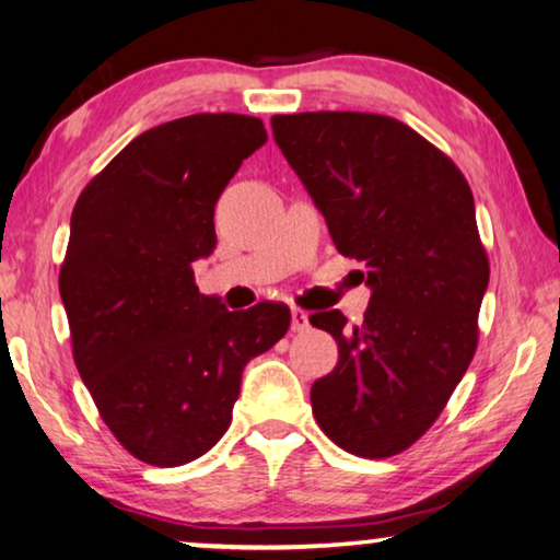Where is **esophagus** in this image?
<instances>
[{
  "label": "esophagus",
  "mask_w": 560,
  "mask_h": 560,
  "mask_svg": "<svg viewBox=\"0 0 560 560\" xmlns=\"http://www.w3.org/2000/svg\"><path fill=\"white\" fill-rule=\"evenodd\" d=\"M304 329H308V314L304 308L294 306L291 308V331H304Z\"/></svg>",
  "instance_id": "1"
}]
</instances>
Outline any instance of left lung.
Returning a JSON list of instances; mask_svg holds the SVG:
<instances>
[{
	"instance_id": "left-lung-1",
	"label": "left lung",
	"mask_w": 560,
	"mask_h": 560,
	"mask_svg": "<svg viewBox=\"0 0 560 560\" xmlns=\"http://www.w3.org/2000/svg\"><path fill=\"white\" fill-rule=\"evenodd\" d=\"M271 130L372 289L357 327L337 308L308 316L339 347L312 385L314 417L347 453L392 457L432 428L478 347L490 264L472 190L440 148L387 115H273Z\"/></svg>"
}]
</instances>
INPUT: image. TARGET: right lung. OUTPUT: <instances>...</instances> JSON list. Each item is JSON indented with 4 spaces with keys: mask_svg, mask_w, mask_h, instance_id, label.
I'll return each instance as SVG.
<instances>
[{
    "mask_svg": "<svg viewBox=\"0 0 560 560\" xmlns=\"http://www.w3.org/2000/svg\"><path fill=\"white\" fill-rule=\"evenodd\" d=\"M264 143L252 115L163 122L74 203L60 269L72 357L100 417L148 465L206 455L229 430L246 362L291 324L287 304L229 312L194 279L196 258L215 248V200Z\"/></svg>",
    "mask_w": 560,
    "mask_h": 560,
    "instance_id": "add662e5",
    "label": "right lung"
}]
</instances>
